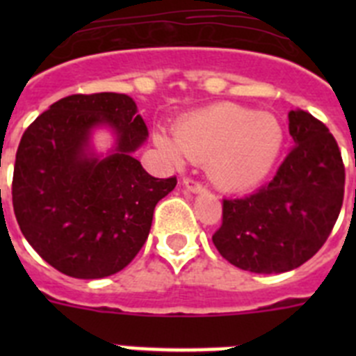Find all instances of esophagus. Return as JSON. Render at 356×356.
<instances>
[{"label": "esophagus", "instance_id": "1", "mask_svg": "<svg viewBox=\"0 0 356 356\" xmlns=\"http://www.w3.org/2000/svg\"><path fill=\"white\" fill-rule=\"evenodd\" d=\"M184 187L194 194H201L207 191L205 185L200 184V181H196V180H193V178H184Z\"/></svg>", "mask_w": 356, "mask_h": 356}]
</instances>
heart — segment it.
<instances>
[{
	"label": "heart",
	"mask_w": 356,
	"mask_h": 356,
	"mask_svg": "<svg viewBox=\"0 0 356 356\" xmlns=\"http://www.w3.org/2000/svg\"><path fill=\"white\" fill-rule=\"evenodd\" d=\"M284 143L285 130L275 115L234 103L181 118L175 139L156 135V144L171 162H205L210 180L229 193L262 184L278 162Z\"/></svg>",
	"instance_id": "1"
}]
</instances>
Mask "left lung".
I'll return each mask as SVG.
<instances>
[{
    "mask_svg": "<svg viewBox=\"0 0 356 356\" xmlns=\"http://www.w3.org/2000/svg\"><path fill=\"white\" fill-rule=\"evenodd\" d=\"M296 146L275 178L253 194L222 200L212 241L244 271L278 275L312 259L332 234L344 200V163L328 128L305 110L289 112Z\"/></svg>",
    "mask_w": 356,
    "mask_h": 356,
    "instance_id": "1",
    "label": "left lung"
}]
</instances>
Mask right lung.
<instances>
[{
	"instance_id": "obj_1",
	"label": "right lung",
	"mask_w": 356,
	"mask_h": 356,
	"mask_svg": "<svg viewBox=\"0 0 356 356\" xmlns=\"http://www.w3.org/2000/svg\"><path fill=\"white\" fill-rule=\"evenodd\" d=\"M106 126L115 147L97 156L92 131ZM147 127L127 94H72L31 122L15 155L12 203L30 246L56 271L115 275L144 246L155 207L176 187L134 156Z\"/></svg>"
}]
</instances>
